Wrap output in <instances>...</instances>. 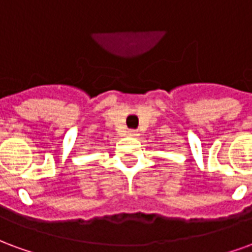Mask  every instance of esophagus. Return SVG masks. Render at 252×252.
<instances>
[{"label":"esophagus","instance_id":"esophagus-1","mask_svg":"<svg viewBox=\"0 0 252 252\" xmlns=\"http://www.w3.org/2000/svg\"><path fill=\"white\" fill-rule=\"evenodd\" d=\"M128 136H129V137H137V136H139V132L135 131V129H129V131H128Z\"/></svg>","mask_w":252,"mask_h":252}]
</instances>
